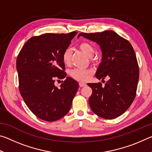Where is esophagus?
Listing matches in <instances>:
<instances>
[{
  "mask_svg": "<svg viewBox=\"0 0 152 152\" xmlns=\"http://www.w3.org/2000/svg\"><path fill=\"white\" fill-rule=\"evenodd\" d=\"M79 86L80 87H83V86H86V84L85 83H83V82H80L79 83Z\"/></svg>",
  "mask_w": 152,
  "mask_h": 152,
  "instance_id": "34e87169",
  "label": "esophagus"
}]
</instances>
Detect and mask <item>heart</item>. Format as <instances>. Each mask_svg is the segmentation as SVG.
<instances>
[{"label": "heart", "mask_w": 152, "mask_h": 152, "mask_svg": "<svg viewBox=\"0 0 152 152\" xmlns=\"http://www.w3.org/2000/svg\"><path fill=\"white\" fill-rule=\"evenodd\" d=\"M78 48L88 58H92L94 56V49L91 43L87 42H82L79 45ZM72 50L70 48H68L64 51L62 55V60L66 65H70L71 63ZM92 71L91 70H82L76 68L71 70L70 74L74 79L78 81H86L88 80L90 75H91Z\"/></svg>", "instance_id": "b5f03b06"}]
</instances>
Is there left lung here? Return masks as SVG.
<instances>
[{
  "mask_svg": "<svg viewBox=\"0 0 152 152\" xmlns=\"http://www.w3.org/2000/svg\"><path fill=\"white\" fill-rule=\"evenodd\" d=\"M83 37L100 46L101 62L95 76L109 80L104 86L88 83L92 90L89 105L98 116L107 119H115L123 114L135 97L139 80V67L135 51L131 43L113 31L101 33H80Z\"/></svg>",
  "mask_w": 152,
  "mask_h": 152,
  "instance_id": "left-lung-1",
  "label": "left lung"
}]
</instances>
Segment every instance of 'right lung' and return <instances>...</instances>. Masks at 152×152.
<instances>
[{
	"instance_id": "obj_1",
	"label": "right lung",
	"mask_w": 152,
	"mask_h": 152,
	"mask_svg": "<svg viewBox=\"0 0 152 152\" xmlns=\"http://www.w3.org/2000/svg\"><path fill=\"white\" fill-rule=\"evenodd\" d=\"M77 33H45L25 43L17 60L19 91L33 114L46 121H56L70 110L78 83L66 77L57 88L56 79L66 77L62 55Z\"/></svg>"
}]
</instances>
